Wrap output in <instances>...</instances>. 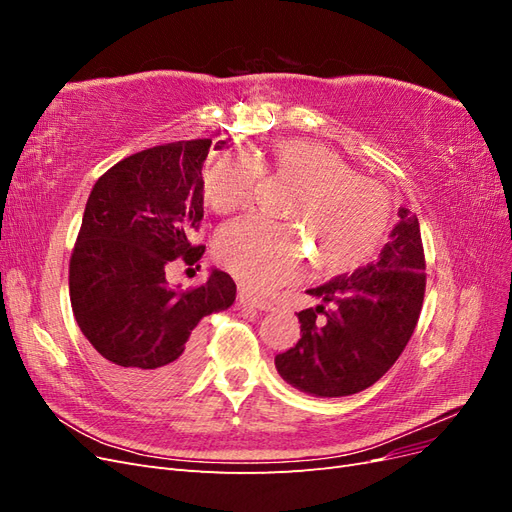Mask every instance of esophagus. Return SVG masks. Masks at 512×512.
<instances>
[{"label":"esophagus","mask_w":512,"mask_h":512,"mask_svg":"<svg viewBox=\"0 0 512 512\" xmlns=\"http://www.w3.org/2000/svg\"><path fill=\"white\" fill-rule=\"evenodd\" d=\"M237 299H239V305H243V307H256V309H260V312H269V309L273 307L269 301L256 299V297H252L250 292H245V290H239Z\"/></svg>","instance_id":"1"}]
</instances>
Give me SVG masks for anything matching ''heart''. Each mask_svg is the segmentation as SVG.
I'll list each match as a JSON object with an SVG mask.
<instances>
[{
  "label": "heart",
  "instance_id": "heart-1",
  "mask_svg": "<svg viewBox=\"0 0 512 512\" xmlns=\"http://www.w3.org/2000/svg\"><path fill=\"white\" fill-rule=\"evenodd\" d=\"M260 173L297 185L282 211L292 224L247 215L226 224L215 239V256L247 290L269 292L297 280L303 265L300 227L322 273L363 265L389 230V194L376 181L354 175L335 151L299 138L277 141L252 158H222L205 179L207 207L220 215L245 207Z\"/></svg>",
  "mask_w": 512,
  "mask_h": 512
}]
</instances>
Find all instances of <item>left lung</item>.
I'll list each match as a JSON object with an SVG mask.
<instances>
[{
    "instance_id": "left-lung-1",
    "label": "left lung",
    "mask_w": 512,
    "mask_h": 512,
    "mask_svg": "<svg viewBox=\"0 0 512 512\" xmlns=\"http://www.w3.org/2000/svg\"><path fill=\"white\" fill-rule=\"evenodd\" d=\"M380 258L307 294L320 305L299 312L301 339L275 356L294 389L346 397L378 382L404 352L421 316L425 254L416 215L401 207Z\"/></svg>"
}]
</instances>
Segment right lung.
<instances>
[{
    "mask_svg": "<svg viewBox=\"0 0 512 512\" xmlns=\"http://www.w3.org/2000/svg\"><path fill=\"white\" fill-rule=\"evenodd\" d=\"M226 141L215 143L222 149ZM211 138L158 145L117 162L91 190L70 258V303L104 374L134 395L175 393L200 363L198 322L237 297L211 269L192 290L168 286L173 262L198 267L203 164Z\"/></svg>",
    "mask_w": 512,
    "mask_h": 512,
    "instance_id": "obj_1",
    "label": "right lung"
}]
</instances>
